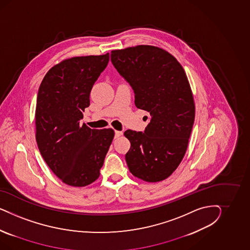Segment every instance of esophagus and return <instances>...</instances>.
Returning a JSON list of instances; mask_svg holds the SVG:
<instances>
[{
  "label": "esophagus",
  "mask_w": 250,
  "mask_h": 250,
  "mask_svg": "<svg viewBox=\"0 0 250 250\" xmlns=\"http://www.w3.org/2000/svg\"><path fill=\"white\" fill-rule=\"evenodd\" d=\"M122 135H123V132H122V131H115V132H114V137H115V138L120 137Z\"/></svg>",
  "instance_id": "obj_1"
}]
</instances>
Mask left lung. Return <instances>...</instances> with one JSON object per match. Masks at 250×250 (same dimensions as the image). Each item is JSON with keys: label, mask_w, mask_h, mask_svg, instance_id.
<instances>
[{"label": "left lung", "mask_w": 250, "mask_h": 250, "mask_svg": "<svg viewBox=\"0 0 250 250\" xmlns=\"http://www.w3.org/2000/svg\"><path fill=\"white\" fill-rule=\"evenodd\" d=\"M111 61L134 90L136 107L151 116L144 133L125 132L129 170L145 182H161L182 162L194 123L186 73L171 54L153 45L113 50Z\"/></svg>", "instance_id": "left-lung-1"}]
</instances>
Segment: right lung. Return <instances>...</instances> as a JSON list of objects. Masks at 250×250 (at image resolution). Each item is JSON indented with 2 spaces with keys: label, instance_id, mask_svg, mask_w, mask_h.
Returning a JSON list of instances; mask_svg holds the SVG:
<instances>
[{
  "label": "right lung",
  "instance_id": "add662e5",
  "mask_svg": "<svg viewBox=\"0 0 250 250\" xmlns=\"http://www.w3.org/2000/svg\"><path fill=\"white\" fill-rule=\"evenodd\" d=\"M108 62L109 53L65 60L47 71L38 89V148L54 174L69 186L84 187L98 179L114 139L112 128L80 124L91 88Z\"/></svg>",
  "mask_w": 250,
  "mask_h": 250
}]
</instances>
